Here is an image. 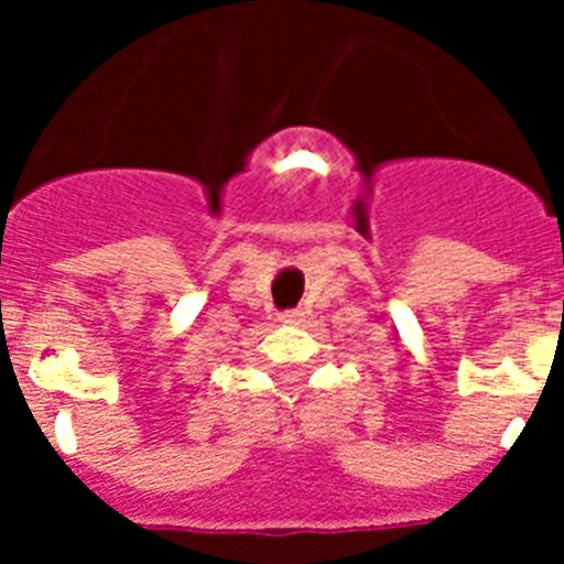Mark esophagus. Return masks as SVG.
<instances>
[{
  "label": "esophagus",
  "instance_id": "1",
  "mask_svg": "<svg viewBox=\"0 0 564 564\" xmlns=\"http://www.w3.org/2000/svg\"><path fill=\"white\" fill-rule=\"evenodd\" d=\"M302 316H305L302 311H285L282 316H279V322H285V325H299V322H302Z\"/></svg>",
  "mask_w": 564,
  "mask_h": 564
}]
</instances>
